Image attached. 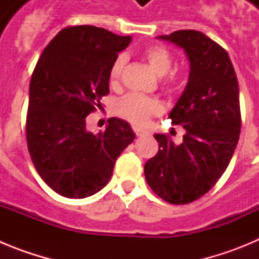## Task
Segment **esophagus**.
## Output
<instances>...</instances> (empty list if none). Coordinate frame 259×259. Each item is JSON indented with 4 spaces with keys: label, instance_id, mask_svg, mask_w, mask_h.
<instances>
[{
    "label": "esophagus",
    "instance_id": "esophagus-1",
    "mask_svg": "<svg viewBox=\"0 0 259 259\" xmlns=\"http://www.w3.org/2000/svg\"><path fill=\"white\" fill-rule=\"evenodd\" d=\"M134 131L136 134V136H146V135H149V131H146V130H143V128L139 127H134Z\"/></svg>",
    "mask_w": 259,
    "mask_h": 259
}]
</instances>
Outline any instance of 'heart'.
<instances>
[{
	"label": "heart",
	"instance_id": "1",
	"mask_svg": "<svg viewBox=\"0 0 259 259\" xmlns=\"http://www.w3.org/2000/svg\"><path fill=\"white\" fill-rule=\"evenodd\" d=\"M143 54L146 62L149 63L150 68L158 76H164L171 70L172 57L166 48L159 47V45H152V47L146 48ZM124 56H118L111 63V67L109 70V83L111 87L118 85L123 67H124ZM162 87L167 92H175L176 87H178V80L175 76H167L166 79L162 80ZM116 111L122 118L127 119L128 122L136 125H144L149 122V119L153 115L161 111V105L158 104V101L150 97H146V96L139 95V93H130L119 100Z\"/></svg>",
	"mask_w": 259,
	"mask_h": 259
}]
</instances>
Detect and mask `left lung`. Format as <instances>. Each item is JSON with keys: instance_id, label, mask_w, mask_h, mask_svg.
Segmentation results:
<instances>
[{"instance_id": "left-lung-1", "label": "left lung", "mask_w": 259, "mask_h": 259, "mask_svg": "<svg viewBox=\"0 0 259 259\" xmlns=\"http://www.w3.org/2000/svg\"><path fill=\"white\" fill-rule=\"evenodd\" d=\"M158 38L183 48L191 62L188 83L168 115L185 135L180 145L167 135H154L159 149L144 174L162 200L185 205L214 187L236 149L241 130L239 83L228 53L202 32L180 29Z\"/></svg>"}]
</instances>
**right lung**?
<instances>
[{"label": "right lung", "mask_w": 259, "mask_h": 259, "mask_svg": "<svg viewBox=\"0 0 259 259\" xmlns=\"http://www.w3.org/2000/svg\"><path fill=\"white\" fill-rule=\"evenodd\" d=\"M131 36L93 26L66 27L38 58L29 83L27 146L36 171L67 198L101 191L120 153L135 140L125 120L110 118L106 130L87 131L85 118L109 95V70Z\"/></svg>", "instance_id": "right-lung-1"}]
</instances>
